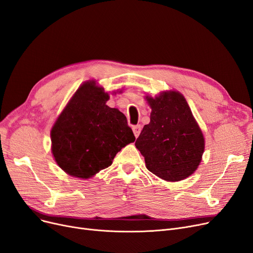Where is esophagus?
I'll list each match as a JSON object with an SVG mask.
<instances>
[{
	"instance_id": "obj_1",
	"label": "esophagus",
	"mask_w": 253,
	"mask_h": 253,
	"mask_svg": "<svg viewBox=\"0 0 253 253\" xmlns=\"http://www.w3.org/2000/svg\"><path fill=\"white\" fill-rule=\"evenodd\" d=\"M132 130H133V133L135 135V137H137L140 133V130H141V126L140 125H136V126H133L132 127Z\"/></svg>"
}]
</instances>
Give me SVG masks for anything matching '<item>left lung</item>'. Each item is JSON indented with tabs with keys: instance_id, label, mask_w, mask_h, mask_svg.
I'll use <instances>...</instances> for the list:
<instances>
[{
	"instance_id": "1",
	"label": "left lung",
	"mask_w": 253,
	"mask_h": 253,
	"mask_svg": "<svg viewBox=\"0 0 253 253\" xmlns=\"http://www.w3.org/2000/svg\"><path fill=\"white\" fill-rule=\"evenodd\" d=\"M151 121L142 128L135 146L147 169L157 177L175 182L192 174L202 161L205 139L182 94L163 92L146 97Z\"/></svg>"
}]
</instances>
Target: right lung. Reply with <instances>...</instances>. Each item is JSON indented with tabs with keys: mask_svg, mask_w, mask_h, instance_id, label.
I'll return each mask as SVG.
<instances>
[{
	"mask_svg": "<svg viewBox=\"0 0 253 253\" xmlns=\"http://www.w3.org/2000/svg\"><path fill=\"white\" fill-rule=\"evenodd\" d=\"M108 99L95 82L84 83L51 129L54 160L73 177H93L111 166L121 149L135 140L125 115L108 107Z\"/></svg>",
	"mask_w": 253,
	"mask_h": 253,
	"instance_id": "1",
	"label": "right lung"
}]
</instances>
